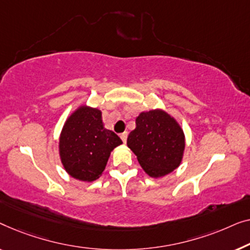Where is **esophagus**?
<instances>
[{
  "mask_svg": "<svg viewBox=\"0 0 250 250\" xmlns=\"http://www.w3.org/2000/svg\"><path fill=\"white\" fill-rule=\"evenodd\" d=\"M126 137H128V132H126V131L122 132L121 135H120V138L122 139V142H124V143H125V142H126Z\"/></svg>",
  "mask_w": 250,
  "mask_h": 250,
  "instance_id": "1",
  "label": "esophagus"
}]
</instances>
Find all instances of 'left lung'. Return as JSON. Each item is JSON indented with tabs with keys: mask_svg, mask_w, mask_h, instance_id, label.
Returning <instances> with one entry per match:
<instances>
[{
	"mask_svg": "<svg viewBox=\"0 0 250 250\" xmlns=\"http://www.w3.org/2000/svg\"><path fill=\"white\" fill-rule=\"evenodd\" d=\"M126 145L149 177H164L180 165L186 147L185 133L174 118L164 110L142 112Z\"/></svg>",
	"mask_w": 250,
	"mask_h": 250,
	"instance_id": "left-lung-1",
	"label": "left lung"
}]
</instances>
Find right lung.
I'll list each match as a JSON object with an SVG mask.
<instances>
[{
	"label": "right lung",
	"mask_w": 250,
	"mask_h": 250,
	"mask_svg": "<svg viewBox=\"0 0 250 250\" xmlns=\"http://www.w3.org/2000/svg\"><path fill=\"white\" fill-rule=\"evenodd\" d=\"M122 140L105 129L102 112L82 105L63 125L59 140V153L64 170L72 178L91 182L103 173L115 147Z\"/></svg>",
	"instance_id": "right-lung-1"
}]
</instances>
